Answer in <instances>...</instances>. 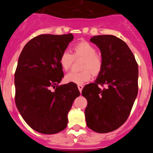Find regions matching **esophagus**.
<instances>
[{
  "label": "esophagus",
  "mask_w": 153,
  "mask_h": 153,
  "mask_svg": "<svg viewBox=\"0 0 153 153\" xmlns=\"http://www.w3.org/2000/svg\"><path fill=\"white\" fill-rule=\"evenodd\" d=\"M78 90H79L80 92L81 93V92H82V89H83V88H84V86H83L82 85H78Z\"/></svg>",
  "instance_id": "obj_1"
}]
</instances>
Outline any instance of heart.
I'll list each match as a JSON object with an SVG mask.
<instances>
[{"mask_svg":"<svg viewBox=\"0 0 153 153\" xmlns=\"http://www.w3.org/2000/svg\"><path fill=\"white\" fill-rule=\"evenodd\" d=\"M96 49L86 41H81L73 47V54L69 51L62 52L59 58V63L64 70H68L72 65L74 58H84L81 72L71 71L65 76L67 82L81 85L92 78V72L94 75L100 73L102 69V61L96 55ZM92 71L91 72L90 70Z\"/></svg>","mask_w":153,"mask_h":153,"instance_id":"obj_1","label":"heart"}]
</instances>
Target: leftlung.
I'll return each instance as SVG.
<instances>
[{
	"mask_svg": "<svg viewBox=\"0 0 153 153\" xmlns=\"http://www.w3.org/2000/svg\"><path fill=\"white\" fill-rule=\"evenodd\" d=\"M90 41L101 51L102 69L95 82L82 90L87 100L86 125L106 133L119 128L129 117L138 95V67L132 51L120 38L96 35ZM98 84L106 87L101 89Z\"/></svg>",
	"mask_w": 153,
	"mask_h": 153,
	"instance_id": "obj_1",
	"label": "left lung"
}]
</instances>
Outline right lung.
<instances>
[{
	"instance_id": "obj_1",
	"label": "right lung",
	"mask_w": 153,
	"mask_h": 153,
	"mask_svg": "<svg viewBox=\"0 0 153 153\" xmlns=\"http://www.w3.org/2000/svg\"><path fill=\"white\" fill-rule=\"evenodd\" d=\"M74 37L41 35L23 49L15 73V104L24 121L40 133L55 134L67 126L68 112L80 95L75 84L58 86L64 78L59 58ZM57 85L55 91L51 88Z\"/></svg>"
}]
</instances>
